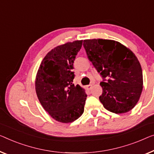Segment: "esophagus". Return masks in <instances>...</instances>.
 <instances>
[{"instance_id": "obj_1", "label": "esophagus", "mask_w": 154, "mask_h": 154, "mask_svg": "<svg viewBox=\"0 0 154 154\" xmlns=\"http://www.w3.org/2000/svg\"><path fill=\"white\" fill-rule=\"evenodd\" d=\"M86 88L87 89H88V90H90V89H91L92 88V84H89L88 86H86Z\"/></svg>"}]
</instances>
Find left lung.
<instances>
[{
    "label": "left lung",
    "instance_id": "8db88e82",
    "mask_svg": "<svg viewBox=\"0 0 154 154\" xmlns=\"http://www.w3.org/2000/svg\"><path fill=\"white\" fill-rule=\"evenodd\" d=\"M83 45L88 59L104 79L100 83L103 91L100 96L103 106L116 114L131 111L143 88V70L136 55L113 40L86 39Z\"/></svg>",
    "mask_w": 154,
    "mask_h": 154
}]
</instances>
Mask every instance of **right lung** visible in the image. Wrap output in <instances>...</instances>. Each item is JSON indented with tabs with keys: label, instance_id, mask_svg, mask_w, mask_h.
Instances as JSON below:
<instances>
[{
	"label": "right lung",
	"instance_id": "1",
	"mask_svg": "<svg viewBox=\"0 0 154 154\" xmlns=\"http://www.w3.org/2000/svg\"><path fill=\"white\" fill-rule=\"evenodd\" d=\"M83 40L58 45L45 55L35 80L36 95L43 109L55 120L70 123L84 113L87 95L72 84L73 63Z\"/></svg>",
	"mask_w": 154,
	"mask_h": 154
}]
</instances>
